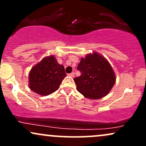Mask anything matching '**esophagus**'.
<instances>
[{
  "instance_id": "esophagus-1",
  "label": "esophagus",
  "mask_w": 146,
  "mask_h": 146,
  "mask_svg": "<svg viewBox=\"0 0 146 146\" xmlns=\"http://www.w3.org/2000/svg\"><path fill=\"white\" fill-rule=\"evenodd\" d=\"M68 75H69L70 77H71V78H73V77L75 76V73H74V72H72V73H69V74H68Z\"/></svg>"
}]
</instances>
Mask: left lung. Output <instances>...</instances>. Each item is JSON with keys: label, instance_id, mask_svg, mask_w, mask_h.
<instances>
[{"label": "left lung", "instance_id": "1", "mask_svg": "<svg viewBox=\"0 0 146 146\" xmlns=\"http://www.w3.org/2000/svg\"><path fill=\"white\" fill-rule=\"evenodd\" d=\"M81 75L74 78L77 90L85 98L98 100L109 93L116 81L111 65L97 52L86 55L79 63Z\"/></svg>", "mask_w": 146, "mask_h": 146}]
</instances>
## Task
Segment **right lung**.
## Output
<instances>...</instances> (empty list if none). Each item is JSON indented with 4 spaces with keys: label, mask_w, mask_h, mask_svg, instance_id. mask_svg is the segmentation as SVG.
Returning a JSON list of instances; mask_svg holds the SVG:
<instances>
[{
    "label": "right lung",
    "mask_w": 146,
    "mask_h": 146,
    "mask_svg": "<svg viewBox=\"0 0 146 146\" xmlns=\"http://www.w3.org/2000/svg\"><path fill=\"white\" fill-rule=\"evenodd\" d=\"M66 76L64 67L54 56L45 57L30 71L29 86L35 93L45 96L58 90Z\"/></svg>",
    "instance_id": "right-lung-1"
}]
</instances>
